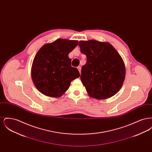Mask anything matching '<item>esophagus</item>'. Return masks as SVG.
I'll return each instance as SVG.
<instances>
[{
    "mask_svg": "<svg viewBox=\"0 0 152 152\" xmlns=\"http://www.w3.org/2000/svg\"><path fill=\"white\" fill-rule=\"evenodd\" d=\"M77 69H78V70H79V71L80 73L81 74V66H78V67H77Z\"/></svg>",
    "mask_w": 152,
    "mask_h": 152,
    "instance_id": "34e87169",
    "label": "esophagus"
}]
</instances>
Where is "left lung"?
I'll list each match as a JSON object with an SVG mask.
<instances>
[{"label":"left lung","mask_w":152,"mask_h":152,"mask_svg":"<svg viewBox=\"0 0 152 152\" xmlns=\"http://www.w3.org/2000/svg\"><path fill=\"white\" fill-rule=\"evenodd\" d=\"M79 45L87 56L80 79L88 94L97 100L116 94L125 77V64L118 52L108 42L95 40H80Z\"/></svg>","instance_id":"left-lung-1"}]
</instances>
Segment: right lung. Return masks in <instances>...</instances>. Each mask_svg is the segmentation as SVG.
Returning a JSON list of instances; mask_svg holds the SVG:
<instances>
[{
	"mask_svg": "<svg viewBox=\"0 0 152 152\" xmlns=\"http://www.w3.org/2000/svg\"><path fill=\"white\" fill-rule=\"evenodd\" d=\"M78 40L58 39L43 45L34 58L31 77L37 90L51 97H60L71 82L79 77L78 69L71 66L68 54L78 45Z\"/></svg>",
	"mask_w": 152,
	"mask_h": 152,
	"instance_id": "add662e5",
	"label": "right lung"
}]
</instances>
